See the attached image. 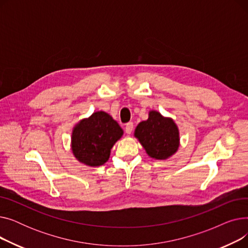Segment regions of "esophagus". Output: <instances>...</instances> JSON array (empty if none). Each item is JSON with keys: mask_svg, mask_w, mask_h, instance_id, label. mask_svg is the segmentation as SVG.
Here are the masks:
<instances>
[{"mask_svg": "<svg viewBox=\"0 0 248 248\" xmlns=\"http://www.w3.org/2000/svg\"><path fill=\"white\" fill-rule=\"evenodd\" d=\"M133 128H134V124L133 123H127L126 124H125V133L127 134V135H131L132 134V132H133Z\"/></svg>", "mask_w": 248, "mask_h": 248, "instance_id": "esophagus-1", "label": "esophagus"}]
</instances>
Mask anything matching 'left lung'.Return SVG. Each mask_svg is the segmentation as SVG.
I'll return each instance as SVG.
<instances>
[{
  "mask_svg": "<svg viewBox=\"0 0 248 248\" xmlns=\"http://www.w3.org/2000/svg\"><path fill=\"white\" fill-rule=\"evenodd\" d=\"M135 137L150 157L155 160L170 158L180 146L177 124L171 117H165L157 110H151L149 119L138 124Z\"/></svg>",
  "mask_w": 248,
  "mask_h": 248,
  "instance_id": "left-lung-1",
  "label": "left lung"
}]
</instances>
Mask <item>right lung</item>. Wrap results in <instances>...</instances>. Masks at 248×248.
<instances>
[{
    "mask_svg": "<svg viewBox=\"0 0 248 248\" xmlns=\"http://www.w3.org/2000/svg\"><path fill=\"white\" fill-rule=\"evenodd\" d=\"M123 135V128L108 113L96 111L73 127L71 150L77 161L98 167L108 162L111 148Z\"/></svg>",
    "mask_w": 248,
    "mask_h": 248,
    "instance_id": "right-lung-1",
    "label": "right lung"
}]
</instances>
